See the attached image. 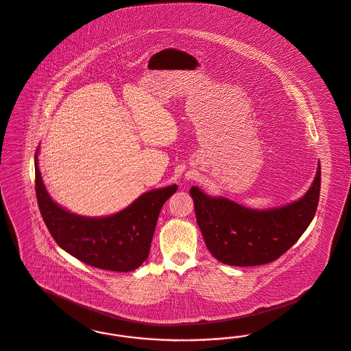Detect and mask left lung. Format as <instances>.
<instances>
[{"label": "left lung", "mask_w": 351, "mask_h": 351, "mask_svg": "<svg viewBox=\"0 0 351 351\" xmlns=\"http://www.w3.org/2000/svg\"><path fill=\"white\" fill-rule=\"evenodd\" d=\"M320 165L301 199L272 210H252L213 198L192 186L194 211L206 246L219 262L250 267L276 261L298 241L314 219L320 195Z\"/></svg>", "instance_id": "obj_1"}]
</instances>
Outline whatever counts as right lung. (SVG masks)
I'll return each instance as SVG.
<instances>
[{
  "label": "right lung",
  "mask_w": 351,
  "mask_h": 351,
  "mask_svg": "<svg viewBox=\"0 0 351 351\" xmlns=\"http://www.w3.org/2000/svg\"><path fill=\"white\" fill-rule=\"evenodd\" d=\"M37 204L51 237L64 252L89 266L128 272L149 255L158 217L178 185L150 191L106 218H84L57 205L45 189L35 156Z\"/></svg>",
  "instance_id": "add662e5"
}]
</instances>
